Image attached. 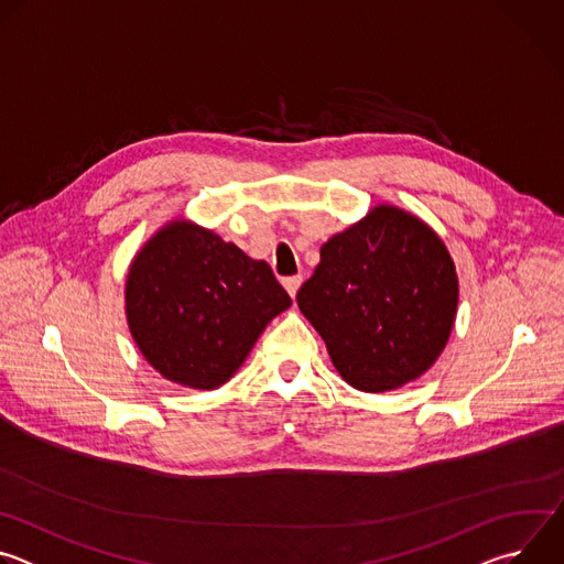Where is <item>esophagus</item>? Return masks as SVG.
Returning a JSON list of instances; mask_svg holds the SVG:
<instances>
[{"label": "esophagus", "instance_id": "obj_1", "mask_svg": "<svg viewBox=\"0 0 564 564\" xmlns=\"http://www.w3.org/2000/svg\"><path fill=\"white\" fill-rule=\"evenodd\" d=\"M301 281H303V276H299V274H296V276H288V279H283V285H285V290L290 292V296H292V299L296 296Z\"/></svg>", "mask_w": 564, "mask_h": 564}]
</instances>
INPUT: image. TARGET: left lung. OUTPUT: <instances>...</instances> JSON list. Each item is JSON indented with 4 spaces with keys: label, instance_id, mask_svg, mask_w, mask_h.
<instances>
[{
    "label": "left lung",
    "instance_id": "1",
    "mask_svg": "<svg viewBox=\"0 0 564 564\" xmlns=\"http://www.w3.org/2000/svg\"><path fill=\"white\" fill-rule=\"evenodd\" d=\"M296 303L339 375L364 392H383L440 357L455 321L457 274L433 229L377 207L321 248Z\"/></svg>",
    "mask_w": 564,
    "mask_h": 564
}]
</instances>
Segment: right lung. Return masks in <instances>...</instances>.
Listing matches in <instances>:
<instances>
[{"label":"right lung","instance_id":"1","mask_svg":"<svg viewBox=\"0 0 564 564\" xmlns=\"http://www.w3.org/2000/svg\"><path fill=\"white\" fill-rule=\"evenodd\" d=\"M290 305L265 261L187 223L158 231L127 279L129 328L147 361L203 390L225 383Z\"/></svg>","mask_w":564,"mask_h":564}]
</instances>
